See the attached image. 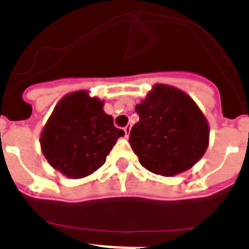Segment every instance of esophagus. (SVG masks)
<instances>
[{"label": "esophagus", "instance_id": "1", "mask_svg": "<svg viewBox=\"0 0 249 249\" xmlns=\"http://www.w3.org/2000/svg\"><path fill=\"white\" fill-rule=\"evenodd\" d=\"M123 131H124V133H126V137H128L129 132H131V124H127V126L123 128Z\"/></svg>", "mask_w": 249, "mask_h": 249}]
</instances>
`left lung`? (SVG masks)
Masks as SVG:
<instances>
[{"mask_svg": "<svg viewBox=\"0 0 249 249\" xmlns=\"http://www.w3.org/2000/svg\"><path fill=\"white\" fill-rule=\"evenodd\" d=\"M140 121L129 143L140 163L156 175L171 177L195 166L210 142V127L195 101L172 86L155 85L136 106Z\"/></svg>", "mask_w": 249, "mask_h": 249, "instance_id": "obj_1", "label": "left lung"}]
</instances>
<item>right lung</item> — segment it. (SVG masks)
<instances>
[{
  "label": "right lung",
  "instance_id": "right-lung-1",
  "mask_svg": "<svg viewBox=\"0 0 249 249\" xmlns=\"http://www.w3.org/2000/svg\"><path fill=\"white\" fill-rule=\"evenodd\" d=\"M124 132L105 113L103 101L87 91L67 94L57 103L39 138L48 163L70 178H82L106 162Z\"/></svg>",
  "mask_w": 249,
  "mask_h": 249
}]
</instances>
